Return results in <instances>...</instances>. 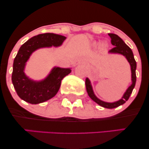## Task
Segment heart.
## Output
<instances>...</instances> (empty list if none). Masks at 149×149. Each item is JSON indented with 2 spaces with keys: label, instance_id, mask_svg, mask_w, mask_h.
<instances>
[{
  "label": "heart",
  "instance_id": "1",
  "mask_svg": "<svg viewBox=\"0 0 149 149\" xmlns=\"http://www.w3.org/2000/svg\"><path fill=\"white\" fill-rule=\"evenodd\" d=\"M94 45H96V42H94ZM101 46H102V47L103 49H105V48H107V47H108V43H107V42H106V41H104V42H103L102 43V45H101Z\"/></svg>",
  "mask_w": 149,
  "mask_h": 149
}]
</instances>
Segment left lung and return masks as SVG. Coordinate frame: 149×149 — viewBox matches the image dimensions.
<instances>
[{
	"instance_id": "obj_1",
	"label": "left lung",
	"mask_w": 149,
	"mask_h": 149,
	"mask_svg": "<svg viewBox=\"0 0 149 149\" xmlns=\"http://www.w3.org/2000/svg\"><path fill=\"white\" fill-rule=\"evenodd\" d=\"M109 36H110L111 39V44L114 46L113 48H112L111 50H109V53H115V54H120L123 55L127 59L128 62L130 63L131 67V73H132V85L126 92H125L123 96L120 100L117 101V102H113V103H109V102H105L103 101L100 100L95 96L94 94L93 90H92V87L91 85V83H90V80L88 78L85 79V85H86V90L87 92H88L89 97L92 99L94 102H96L101 107L107 108V109H114L119 106L122 105V104H125L126 101L128 100L130 98V96L132 92L133 89H134L135 86V83H136V63L135 61L134 54H133L132 51L128 45L125 43V42L122 39L120 38L118 36L116 35L114 33H109Z\"/></svg>"
}]
</instances>
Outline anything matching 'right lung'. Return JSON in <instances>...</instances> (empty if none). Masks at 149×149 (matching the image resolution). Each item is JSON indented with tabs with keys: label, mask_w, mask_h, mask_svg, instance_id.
<instances>
[{
	"label": "right lung",
	"mask_w": 149,
	"mask_h": 149,
	"mask_svg": "<svg viewBox=\"0 0 149 149\" xmlns=\"http://www.w3.org/2000/svg\"><path fill=\"white\" fill-rule=\"evenodd\" d=\"M66 38L52 33L39 34L22 45L14 59L12 82L18 96L32 104L50 100L59 91L61 81L71 72V69L54 67L44 80L35 81L26 76V63L34 51L42 47H59Z\"/></svg>",
	"instance_id": "obj_1"
}]
</instances>
